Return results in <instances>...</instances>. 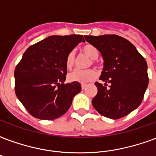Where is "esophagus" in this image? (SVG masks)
I'll use <instances>...</instances> for the list:
<instances>
[{"label":"esophagus","mask_w":156,"mask_h":156,"mask_svg":"<svg viewBox=\"0 0 156 156\" xmlns=\"http://www.w3.org/2000/svg\"><path fill=\"white\" fill-rule=\"evenodd\" d=\"M81 87H82V89H83V90H84V89L87 87V84H82V85H81Z\"/></svg>","instance_id":"34e87169"}]
</instances>
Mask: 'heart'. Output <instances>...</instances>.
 <instances>
[{"label":"heart","mask_w":156,"mask_h":156,"mask_svg":"<svg viewBox=\"0 0 156 156\" xmlns=\"http://www.w3.org/2000/svg\"><path fill=\"white\" fill-rule=\"evenodd\" d=\"M82 51L85 55H87L89 58L92 59V63H95V59H97L99 56V51L97 50V47H95L92 45L87 44L83 46ZM75 63V52L72 51L67 55L66 59H65V65L68 69H71L73 67ZM96 71L93 69H75L73 72L69 73L68 75V79L70 82H75V83H87L91 82L96 77Z\"/></svg>","instance_id":"heart-1"}]
</instances>
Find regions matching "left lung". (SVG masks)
Here are the masks:
<instances>
[{"instance_id": "left-lung-1", "label": "left lung", "mask_w": 156, "mask_h": 156, "mask_svg": "<svg viewBox=\"0 0 156 156\" xmlns=\"http://www.w3.org/2000/svg\"><path fill=\"white\" fill-rule=\"evenodd\" d=\"M97 47L104 59L100 79L95 83L97 94L92 105L105 117L118 119L136 109L148 86L147 64L144 57L127 39L118 35L84 36ZM110 84L109 88L107 84Z\"/></svg>"}]
</instances>
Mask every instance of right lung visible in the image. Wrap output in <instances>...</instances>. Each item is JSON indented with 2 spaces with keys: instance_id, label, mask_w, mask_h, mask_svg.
I'll list each match as a JSON object with an SVG mask.
<instances>
[{
  "instance_id": "right-lung-1",
  "label": "right lung",
  "mask_w": 156,
  "mask_h": 156,
  "mask_svg": "<svg viewBox=\"0 0 156 156\" xmlns=\"http://www.w3.org/2000/svg\"><path fill=\"white\" fill-rule=\"evenodd\" d=\"M82 35L51 36L28 47L15 69V90L28 113L39 119L53 120L71 106L79 83L65 84L67 55Z\"/></svg>"
}]
</instances>
